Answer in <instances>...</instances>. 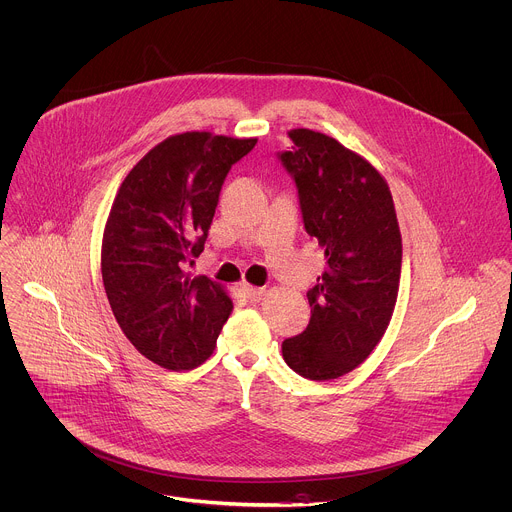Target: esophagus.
Wrapping results in <instances>:
<instances>
[{
	"label": "esophagus",
	"instance_id": "34e87169",
	"mask_svg": "<svg viewBox=\"0 0 512 512\" xmlns=\"http://www.w3.org/2000/svg\"><path fill=\"white\" fill-rule=\"evenodd\" d=\"M243 291L249 301L259 303L265 297V287H253V285H243Z\"/></svg>",
	"mask_w": 512,
	"mask_h": 512
}]
</instances>
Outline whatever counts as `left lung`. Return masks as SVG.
Returning a JSON list of instances; mask_svg holds the SVG:
<instances>
[{"mask_svg": "<svg viewBox=\"0 0 512 512\" xmlns=\"http://www.w3.org/2000/svg\"><path fill=\"white\" fill-rule=\"evenodd\" d=\"M279 159L299 193L305 231L325 249L327 269L307 293V329L283 341L285 363L305 379L331 381L359 367L395 311L403 243L385 177L337 139L289 131Z\"/></svg>", "mask_w": 512, "mask_h": 512, "instance_id": "left-lung-1", "label": "left lung"}]
</instances>
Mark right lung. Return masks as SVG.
Segmentation results:
<instances>
[{
    "mask_svg": "<svg viewBox=\"0 0 512 512\" xmlns=\"http://www.w3.org/2000/svg\"><path fill=\"white\" fill-rule=\"evenodd\" d=\"M255 143L207 131L171 135L115 195L101 243L103 287L125 337L163 369L205 363L233 311L221 285L191 279L183 267L205 247L231 165Z\"/></svg>",
    "mask_w": 512,
    "mask_h": 512,
    "instance_id": "obj_1",
    "label": "right lung"
}]
</instances>
